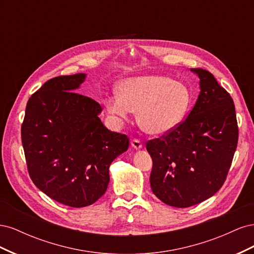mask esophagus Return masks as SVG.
<instances>
[{
  "instance_id": "obj_1",
  "label": "esophagus",
  "mask_w": 254,
  "mask_h": 254,
  "mask_svg": "<svg viewBox=\"0 0 254 254\" xmlns=\"http://www.w3.org/2000/svg\"><path fill=\"white\" fill-rule=\"evenodd\" d=\"M131 146L135 150H140L143 148V145L139 140H132L131 141Z\"/></svg>"
}]
</instances>
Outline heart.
Listing matches in <instances>:
<instances>
[{
  "label": "heart",
  "mask_w": 254,
  "mask_h": 254,
  "mask_svg": "<svg viewBox=\"0 0 254 254\" xmlns=\"http://www.w3.org/2000/svg\"><path fill=\"white\" fill-rule=\"evenodd\" d=\"M118 93L104 99L107 112L122 124L137 111L139 125L152 135H164L178 127L187 117L191 101L186 84L163 75L123 79Z\"/></svg>",
  "instance_id": "b5f03b06"
}]
</instances>
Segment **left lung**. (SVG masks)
Returning a JSON list of instances; mask_svg holds the SVG:
<instances>
[{
	"label": "left lung",
	"mask_w": 254,
	"mask_h": 254,
	"mask_svg": "<svg viewBox=\"0 0 254 254\" xmlns=\"http://www.w3.org/2000/svg\"><path fill=\"white\" fill-rule=\"evenodd\" d=\"M190 72L200 88L193 109L172 132L146 145L152 159V193L176 207L200 203L222 187L238 139L232 97L210 72Z\"/></svg>",
	"instance_id": "obj_1"
}]
</instances>
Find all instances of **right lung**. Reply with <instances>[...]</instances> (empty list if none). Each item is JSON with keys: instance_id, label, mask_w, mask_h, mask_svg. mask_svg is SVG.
Here are the masks:
<instances>
[{"instance_id": "right-lung-1", "label": "right lung", "mask_w": 254, "mask_h": 254, "mask_svg": "<svg viewBox=\"0 0 254 254\" xmlns=\"http://www.w3.org/2000/svg\"><path fill=\"white\" fill-rule=\"evenodd\" d=\"M86 78L78 73L48 80L28 99L21 128L35 186L72 207L90 205L105 194L111 163L129 146L125 134L103 124L101 105L76 93Z\"/></svg>"}]
</instances>
